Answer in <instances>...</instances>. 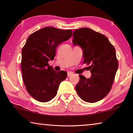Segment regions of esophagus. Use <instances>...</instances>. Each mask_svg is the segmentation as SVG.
Wrapping results in <instances>:
<instances>
[{
    "label": "esophagus",
    "instance_id": "obj_1",
    "mask_svg": "<svg viewBox=\"0 0 133 133\" xmlns=\"http://www.w3.org/2000/svg\"><path fill=\"white\" fill-rule=\"evenodd\" d=\"M72 75H73V73H72V72L69 71V72H68V73H67V76H68V77L71 76Z\"/></svg>",
    "mask_w": 133,
    "mask_h": 133
}]
</instances>
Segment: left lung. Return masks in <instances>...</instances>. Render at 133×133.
Returning <instances> with one entry per match:
<instances>
[{
  "label": "left lung",
  "instance_id": "left-lung-1",
  "mask_svg": "<svg viewBox=\"0 0 133 133\" xmlns=\"http://www.w3.org/2000/svg\"><path fill=\"white\" fill-rule=\"evenodd\" d=\"M74 45L83 50V64H90L91 76L86 78L79 75L80 81L75 87L78 96L85 102L96 103L104 98L111 89L118 67L116 50L104 35L89 28L74 31Z\"/></svg>",
  "mask_w": 133,
  "mask_h": 133
}]
</instances>
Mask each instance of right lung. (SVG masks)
<instances>
[{
  "label": "right lung",
  "mask_w": 133,
  "mask_h": 133,
  "mask_svg": "<svg viewBox=\"0 0 133 133\" xmlns=\"http://www.w3.org/2000/svg\"><path fill=\"white\" fill-rule=\"evenodd\" d=\"M72 30L46 27L29 36L22 50V78L29 94L40 102L56 96L67 72L56 71L48 62L54 60L58 44L71 37Z\"/></svg>",
  "instance_id": "add662e5"
}]
</instances>
